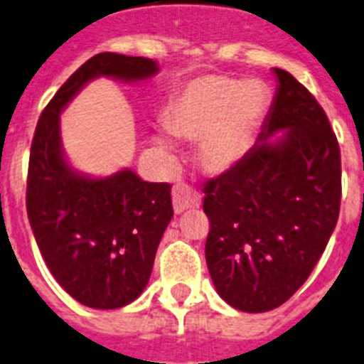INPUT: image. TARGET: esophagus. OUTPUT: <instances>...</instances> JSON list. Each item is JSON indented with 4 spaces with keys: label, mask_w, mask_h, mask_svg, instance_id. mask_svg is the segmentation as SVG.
<instances>
[{
    "label": "esophagus",
    "mask_w": 364,
    "mask_h": 364,
    "mask_svg": "<svg viewBox=\"0 0 364 364\" xmlns=\"http://www.w3.org/2000/svg\"><path fill=\"white\" fill-rule=\"evenodd\" d=\"M172 203L173 210L178 214L191 210V208H198L201 205V196L191 188L188 185H178L173 186L172 191Z\"/></svg>",
    "instance_id": "1"
}]
</instances>
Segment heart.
Wrapping results in <instances>:
<instances>
[{"label":"heart","instance_id":"heart-1","mask_svg":"<svg viewBox=\"0 0 364 364\" xmlns=\"http://www.w3.org/2000/svg\"><path fill=\"white\" fill-rule=\"evenodd\" d=\"M267 104V87L258 80L200 78L170 106L166 124L178 137L201 139V166L221 173L242 159ZM157 141L166 144L164 139Z\"/></svg>","mask_w":364,"mask_h":364}]
</instances>
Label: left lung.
Instances as JSON below:
<instances>
[{
	"label": "left lung",
	"mask_w": 364,
	"mask_h": 364,
	"mask_svg": "<svg viewBox=\"0 0 364 364\" xmlns=\"http://www.w3.org/2000/svg\"><path fill=\"white\" fill-rule=\"evenodd\" d=\"M273 71L257 144L203 188L208 273L221 299L247 314L282 306L308 280L341 207V150L326 113L293 75Z\"/></svg>",
	"instance_id": "1"
}]
</instances>
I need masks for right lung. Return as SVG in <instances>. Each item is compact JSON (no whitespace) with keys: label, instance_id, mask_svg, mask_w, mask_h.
<instances>
[{"label":"right lung","instance_id":"1","mask_svg":"<svg viewBox=\"0 0 364 364\" xmlns=\"http://www.w3.org/2000/svg\"><path fill=\"white\" fill-rule=\"evenodd\" d=\"M157 71L159 65L143 56L95 55L56 91L34 132L27 178L31 229L56 282L87 308H122L144 291L173 216L172 186L143 181L129 168L107 178L71 168L62 150L60 113L93 78L139 82Z\"/></svg>","mask_w":364,"mask_h":364}]
</instances>
